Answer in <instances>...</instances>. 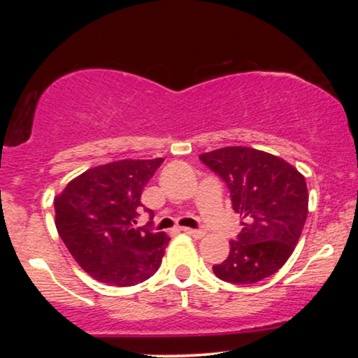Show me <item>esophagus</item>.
I'll use <instances>...</instances> for the list:
<instances>
[{"mask_svg":"<svg viewBox=\"0 0 358 358\" xmlns=\"http://www.w3.org/2000/svg\"><path fill=\"white\" fill-rule=\"evenodd\" d=\"M182 231L185 234H188V236L195 237V239H202V237L205 236L203 231H199V229H188V227H182Z\"/></svg>","mask_w":358,"mask_h":358,"instance_id":"1","label":"esophagus"}]
</instances>
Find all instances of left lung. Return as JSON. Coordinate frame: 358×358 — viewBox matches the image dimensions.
Returning <instances> with one entry per match:
<instances>
[{"mask_svg": "<svg viewBox=\"0 0 358 358\" xmlns=\"http://www.w3.org/2000/svg\"><path fill=\"white\" fill-rule=\"evenodd\" d=\"M231 190L242 231L213 274L234 285L273 276L296 248L308 215L305 176L279 156L227 146L199 156Z\"/></svg>", "mask_w": 358, "mask_h": 358, "instance_id": "1", "label": "left lung"}]
</instances>
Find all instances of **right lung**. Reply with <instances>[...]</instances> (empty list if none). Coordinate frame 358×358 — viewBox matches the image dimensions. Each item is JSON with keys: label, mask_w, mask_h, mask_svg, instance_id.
I'll use <instances>...</instances> for the list:
<instances>
[{"label": "right lung", "mask_w": 358, "mask_h": 358, "mask_svg": "<svg viewBox=\"0 0 358 358\" xmlns=\"http://www.w3.org/2000/svg\"><path fill=\"white\" fill-rule=\"evenodd\" d=\"M162 163L163 158L121 159L90 168L55 196L60 239L97 281L133 286L162 264L170 237L155 232L151 222L136 225L143 188Z\"/></svg>", "instance_id": "obj_1"}]
</instances>
